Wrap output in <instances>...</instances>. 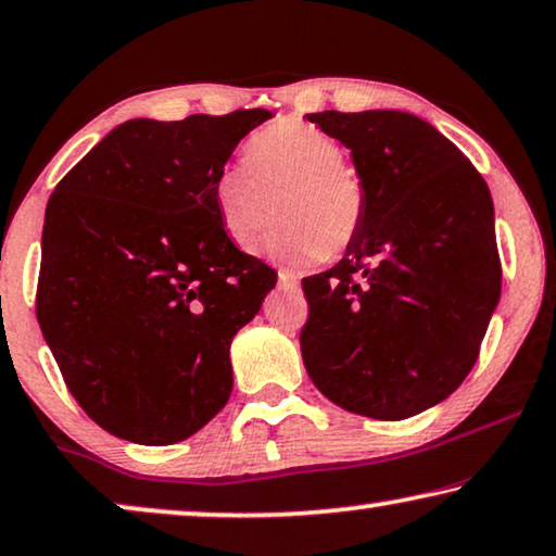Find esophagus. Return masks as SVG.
<instances>
[{"label":"esophagus","mask_w":556,"mask_h":556,"mask_svg":"<svg viewBox=\"0 0 556 556\" xmlns=\"http://www.w3.org/2000/svg\"><path fill=\"white\" fill-rule=\"evenodd\" d=\"M278 286L283 288V291H298V286H301V280H298L293 273L288 270H278Z\"/></svg>","instance_id":"esophagus-1"}]
</instances>
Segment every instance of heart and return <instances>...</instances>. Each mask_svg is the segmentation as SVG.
Here are the masks:
<instances>
[{
  "label": "heart",
  "instance_id": "1",
  "mask_svg": "<svg viewBox=\"0 0 556 556\" xmlns=\"http://www.w3.org/2000/svg\"><path fill=\"white\" fill-rule=\"evenodd\" d=\"M331 135L298 119L265 127L248 144V165H228L215 178L213 205L232 245L251 251L273 223L268 253L291 263L336 258L366 220V185L343 165Z\"/></svg>",
  "mask_w": 556,
  "mask_h": 556
}]
</instances>
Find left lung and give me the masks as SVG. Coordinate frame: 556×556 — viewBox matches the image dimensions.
Wrapping results in <instances>:
<instances>
[{
	"mask_svg": "<svg viewBox=\"0 0 556 556\" xmlns=\"http://www.w3.org/2000/svg\"><path fill=\"white\" fill-rule=\"evenodd\" d=\"M351 150L366 220L303 278L305 371L345 412L401 421L462 386L502 295L492 192L464 152L399 110L313 112Z\"/></svg>",
	"mask_w": 556,
	"mask_h": 556,
	"instance_id": "left-lung-1",
	"label": "left lung"
}]
</instances>
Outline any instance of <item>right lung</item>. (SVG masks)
I'll list each match as a JSON object with an SVG mask.
<instances>
[{
    "instance_id": "right-lung-1",
    "label": "right lung",
    "mask_w": 556,
    "mask_h": 556,
    "mask_svg": "<svg viewBox=\"0 0 556 556\" xmlns=\"http://www.w3.org/2000/svg\"><path fill=\"white\" fill-rule=\"evenodd\" d=\"M270 117L127 119L47 203L37 320L70 393L112 437L175 444L228 404L230 341L278 276L230 243L213 185Z\"/></svg>"
}]
</instances>
